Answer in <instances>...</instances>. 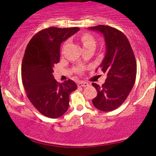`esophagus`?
<instances>
[{
  "label": "esophagus",
  "instance_id": "1",
  "mask_svg": "<svg viewBox=\"0 0 156 156\" xmlns=\"http://www.w3.org/2000/svg\"><path fill=\"white\" fill-rule=\"evenodd\" d=\"M89 84L86 83V82H80V83H78V84H77V86L78 87H86Z\"/></svg>",
  "mask_w": 156,
  "mask_h": 156
}]
</instances>
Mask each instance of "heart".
<instances>
[{
	"mask_svg": "<svg viewBox=\"0 0 156 156\" xmlns=\"http://www.w3.org/2000/svg\"><path fill=\"white\" fill-rule=\"evenodd\" d=\"M81 41L83 43V47L87 46V45H96V40L91 35L88 34H85L81 37ZM68 43H69V41L65 42L63 45H62V51H64L66 47L67 46Z\"/></svg>",
	"mask_w": 156,
	"mask_h": 156,
	"instance_id": "1",
	"label": "heart"
}]
</instances>
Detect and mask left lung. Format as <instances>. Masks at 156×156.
<instances>
[{"instance_id":"obj_1","label":"left lung","mask_w":156,"mask_h":156,"mask_svg":"<svg viewBox=\"0 0 156 156\" xmlns=\"http://www.w3.org/2000/svg\"><path fill=\"white\" fill-rule=\"evenodd\" d=\"M89 29L103 34L106 54L99 67L107 74L101 86L96 83L97 96L93 105L101 111H112L125 101L133 87L136 76V61L130 42L125 34L115 28L99 25Z\"/></svg>"}]
</instances>
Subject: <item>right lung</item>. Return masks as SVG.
<instances>
[{"mask_svg":"<svg viewBox=\"0 0 156 156\" xmlns=\"http://www.w3.org/2000/svg\"><path fill=\"white\" fill-rule=\"evenodd\" d=\"M79 30L78 27L45 29L26 46L21 66L23 85L31 104L43 116H62L69 108L70 94L77 87L71 80L57 83L53 68L59 61L61 43Z\"/></svg>","mask_w":156,"mask_h":156,"instance_id":"right-lung-1","label":"right lung"}]
</instances>
